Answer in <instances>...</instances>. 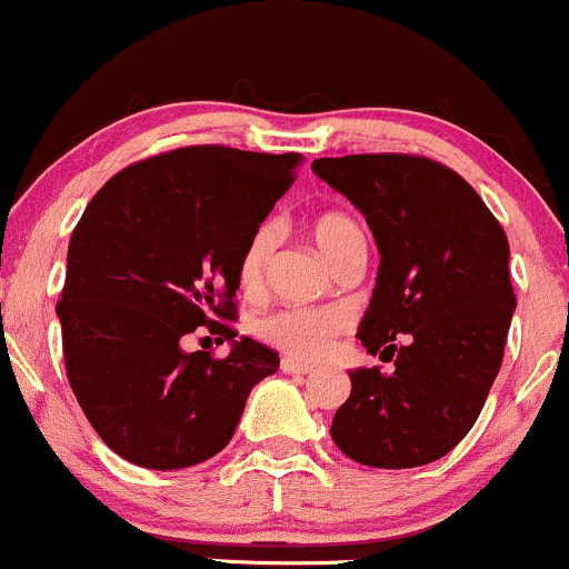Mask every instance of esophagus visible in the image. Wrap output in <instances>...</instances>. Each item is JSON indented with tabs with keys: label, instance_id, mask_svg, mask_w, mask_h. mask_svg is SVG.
Here are the masks:
<instances>
[{
	"label": "esophagus",
	"instance_id": "esophagus-1",
	"mask_svg": "<svg viewBox=\"0 0 569 569\" xmlns=\"http://www.w3.org/2000/svg\"><path fill=\"white\" fill-rule=\"evenodd\" d=\"M280 370L289 372V376H316V372L310 370V367L297 365V361H291V359H283V365H280Z\"/></svg>",
	"mask_w": 569,
	"mask_h": 569
}]
</instances>
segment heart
Returning <instances> with one entry per match:
<instances>
[{
    "instance_id": "b5f03b06",
    "label": "heart",
    "mask_w": 569,
    "mask_h": 569,
    "mask_svg": "<svg viewBox=\"0 0 569 569\" xmlns=\"http://www.w3.org/2000/svg\"><path fill=\"white\" fill-rule=\"evenodd\" d=\"M316 246L329 261L340 259L342 251L359 240L361 232L353 218L342 213H321L313 218ZM274 246H278V229L274 223H261L248 240L246 251L240 256V283L242 289H256L264 278ZM261 332L280 351L302 361H318L332 351L335 340L346 332V316L337 310H313V308H291L280 310L261 323Z\"/></svg>"
}]
</instances>
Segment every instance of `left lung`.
<instances>
[{"mask_svg": "<svg viewBox=\"0 0 569 569\" xmlns=\"http://www.w3.org/2000/svg\"><path fill=\"white\" fill-rule=\"evenodd\" d=\"M313 172L370 223L380 267L359 340L395 359L389 376L348 372L332 440L367 467L429 465L470 432L502 367L516 310L508 237L478 191L427 156L316 159Z\"/></svg>", "mask_w": 569, "mask_h": 569, "instance_id": "1", "label": "left lung"}]
</instances>
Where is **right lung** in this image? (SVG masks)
Returning a JSON list of instances; mask_svg holds the SVG:
<instances>
[{
	"label": "right lung",
	"instance_id": "add662e5",
	"mask_svg": "<svg viewBox=\"0 0 569 569\" xmlns=\"http://www.w3.org/2000/svg\"><path fill=\"white\" fill-rule=\"evenodd\" d=\"M302 156L189 146L112 174L74 227L61 321L67 378L97 435L127 461L180 470L232 440L278 353L229 323L240 256ZM208 328L223 360L179 348Z\"/></svg>",
	"mask_w": 569,
	"mask_h": 569
}]
</instances>
